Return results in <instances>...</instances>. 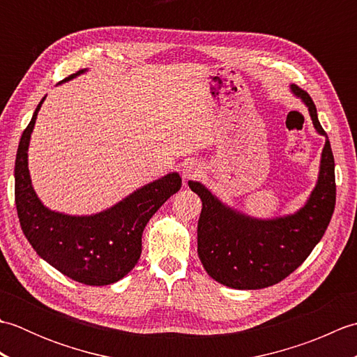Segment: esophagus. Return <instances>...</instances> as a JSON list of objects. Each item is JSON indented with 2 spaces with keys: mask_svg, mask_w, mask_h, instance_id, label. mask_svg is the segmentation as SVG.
I'll list each match as a JSON object with an SVG mask.
<instances>
[{
  "mask_svg": "<svg viewBox=\"0 0 357 357\" xmlns=\"http://www.w3.org/2000/svg\"><path fill=\"white\" fill-rule=\"evenodd\" d=\"M199 173H201L199 167L196 165L195 162H185L183 165V169H181V174H183V179H184L185 184L188 183V181L198 178Z\"/></svg>",
  "mask_w": 357,
  "mask_h": 357,
  "instance_id": "obj_1",
  "label": "esophagus"
}]
</instances>
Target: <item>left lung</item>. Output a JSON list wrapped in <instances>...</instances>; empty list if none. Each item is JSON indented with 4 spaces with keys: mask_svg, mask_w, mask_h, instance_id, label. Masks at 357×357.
I'll return each instance as SVG.
<instances>
[{
    "mask_svg": "<svg viewBox=\"0 0 357 357\" xmlns=\"http://www.w3.org/2000/svg\"><path fill=\"white\" fill-rule=\"evenodd\" d=\"M308 107L316 132L325 136L319 178L307 204L294 215L257 219L233 210L201 183L188 181L202 201L198 256L216 282L238 290L275 285L304 262L324 236L336 204L335 158L328 136L305 90L290 86Z\"/></svg>",
    "mask_w": 357,
    "mask_h": 357,
    "instance_id": "obj_1",
    "label": "left lung"
}]
</instances>
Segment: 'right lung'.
Instances as JSON below:
<instances>
[{"label": "right lung", "instance_id": "obj_1", "mask_svg": "<svg viewBox=\"0 0 357 357\" xmlns=\"http://www.w3.org/2000/svg\"><path fill=\"white\" fill-rule=\"evenodd\" d=\"M84 72L73 73L61 82ZM44 100L45 96L21 135L15 159V204L22 233L38 256L67 278L86 285L118 282L139 259L142 231L150 218L183 183L178 173H169L90 216H70L44 207L33 190L27 167L30 135Z\"/></svg>", "mask_w": 357, "mask_h": 357}]
</instances>
